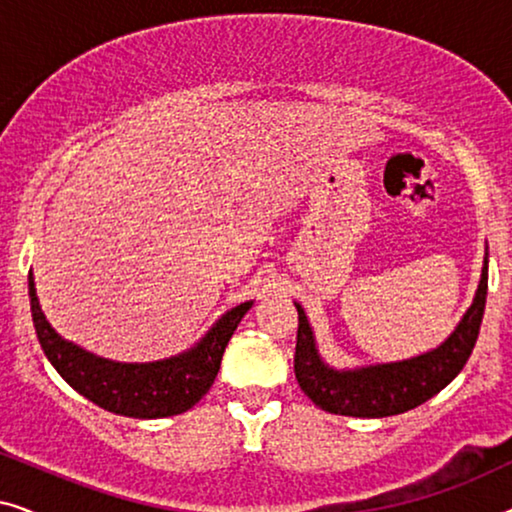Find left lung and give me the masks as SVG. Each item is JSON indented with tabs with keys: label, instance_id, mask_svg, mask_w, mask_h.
Returning a JSON list of instances; mask_svg holds the SVG:
<instances>
[{
	"label": "left lung",
	"instance_id": "obj_1",
	"mask_svg": "<svg viewBox=\"0 0 512 512\" xmlns=\"http://www.w3.org/2000/svg\"><path fill=\"white\" fill-rule=\"evenodd\" d=\"M487 268L489 251L485 247L480 284L475 298L454 331L429 352L410 356L403 361L370 363L356 368H335L324 361L310 319L303 305L293 303L298 310V340L293 370L300 389L314 405L331 415L345 417H389L408 412L429 401L445 389L466 366L475 340H478L482 314L487 300Z\"/></svg>",
	"mask_w": 512,
	"mask_h": 512
}]
</instances>
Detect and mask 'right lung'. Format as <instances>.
Masks as SVG:
<instances>
[{
	"label": "right lung",
	"mask_w": 512,
	"mask_h": 512,
	"mask_svg": "<svg viewBox=\"0 0 512 512\" xmlns=\"http://www.w3.org/2000/svg\"><path fill=\"white\" fill-rule=\"evenodd\" d=\"M254 300L230 307L186 352L160 361L123 363L97 356L62 338L48 324L30 272L34 331L46 359L74 391L114 415L160 419L191 410L207 394L221 368V356Z\"/></svg>",
	"instance_id": "right-lung-1"
}]
</instances>
